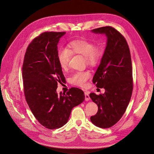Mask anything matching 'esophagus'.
Here are the masks:
<instances>
[{
  "instance_id": "esophagus-1",
  "label": "esophagus",
  "mask_w": 154,
  "mask_h": 154,
  "mask_svg": "<svg viewBox=\"0 0 154 154\" xmlns=\"http://www.w3.org/2000/svg\"><path fill=\"white\" fill-rule=\"evenodd\" d=\"M85 100L86 101H88L90 100V97H89V94L87 92H85Z\"/></svg>"
}]
</instances>
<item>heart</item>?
<instances>
[{"mask_svg": "<svg viewBox=\"0 0 154 154\" xmlns=\"http://www.w3.org/2000/svg\"><path fill=\"white\" fill-rule=\"evenodd\" d=\"M71 54H79L85 57L86 63L90 66H95L103 56V50L100 45L94 44L88 40L80 39L70 42L67 48H60L57 51V60L61 68L67 69ZM91 74L88 71L77 72L71 79L72 84L85 87Z\"/></svg>", "mask_w": 154, "mask_h": 154, "instance_id": "obj_1", "label": "heart"}]
</instances>
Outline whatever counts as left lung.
<instances>
[{
  "mask_svg": "<svg viewBox=\"0 0 154 154\" xmlns=\"http://www.w3.org/2000/svg\"><path fill=\"white\" fill-rule=\"evenodd\" d=\"M92 32L104 34L107 45L92 80L97 88H104L105 92L99 95L90 94L98 107L91 121L97 127L107 128L121 119L131 100L133 89L131 58L126 39L115 28L106 26Z\"/></svg>",
  "mask_w": 154,
  "mask_h": 154,
  "instance_id": "8db88e82",
  "label": "left lung"
}]
</instances>
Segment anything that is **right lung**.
Segmentation results:
<instances>
[{"label": "right lung", "instance_id": "add662e5", "mask_svg": "<svg viewBox=\"0 0 154 154\" xmlns=\"http://www.w3.org/2000/svg\"><path fill=\"white\" fill-rule=\"evenodd\" d=\"M65 33L45 32L35 38L27 48L22 68L27 103L37 121L50 130L65 125L72 109L85 98L77 88L66 94L56 92L57 84L65 82L57 60V44Z\"/></svg>", "mask_w": 154, "mask_h": 154}]
</instances>
